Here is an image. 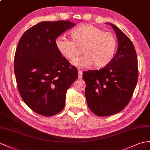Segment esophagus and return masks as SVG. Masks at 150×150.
<instances>
[{"instance_id":"1","label":"esophagus","mask_w":150,"mask_h":150,"mask_svg":"<svg viewBox=\"0 0 150 150\" xmlns=\"http://www.w3.org/2000/svg\"><path fill=\"white\" fill-rule=\"evenodd\" d=\"M78 74H79V79L82 78V72L81 71L79 70V71H78Z\"/></svg>"}]
</instances>
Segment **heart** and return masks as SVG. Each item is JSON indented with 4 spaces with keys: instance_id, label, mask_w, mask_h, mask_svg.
<instances>
[{
    "instance_id": "obj_1",
    "label": "heart",
    "mask_w": 150,
    "mask_h": 150,
    "mask_svg": "<svg viewBox=\"0 0 150 150\" xmlns=\"http://www.w3.org/2000/svg\"><path fill=\"white\" fill-rule=\"evenodd\" d=\"M72 40L58 37L56 46L60 54L70 61L79 55L82 47L83 56L73 62L79 68L91 67L102 68L108 65L113 58L117 48V40L109 33L90 24L81 25L71 30Z\"/></svg>"
}]
</instances>
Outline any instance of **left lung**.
<instances>
[{"instance_id": "left-lung-1", "label": "left lung", "mask_w": 150, "mask_h": 150, "mask_svg": "<svg viewBox=\"0 0 150 150\" xmlns=\"http://www.w3.org/2000/svg\"><path fill=\"white\" fill-rule=\"evenodd\" d=\"M118 40L116 54L99 70L83 73L87 105L93 113L106 117L120 112L128 105L138 79L137 58L130 38L112 23Z\"/></svg>"}]
</instances>
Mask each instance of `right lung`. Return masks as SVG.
Wrapping results in <instances>:
<instances>
[{"label": "right lung", "mask_w": 150, "mask_h": 150, "mask_svg": "<svg viewBox=\"0 0 150 150\" xmlns=\"http://www.w3.org/2000/svg\"><path fill=\"white\" fill-rule=\"evenodd\" d=\"M75 25L69 21H42L23 33L14 55L18 91L30 109L45 117L60 112L66 93L78 77L56 46V38Z\"/></svg>", "instance_id": "obj_1"}]
</instances>
